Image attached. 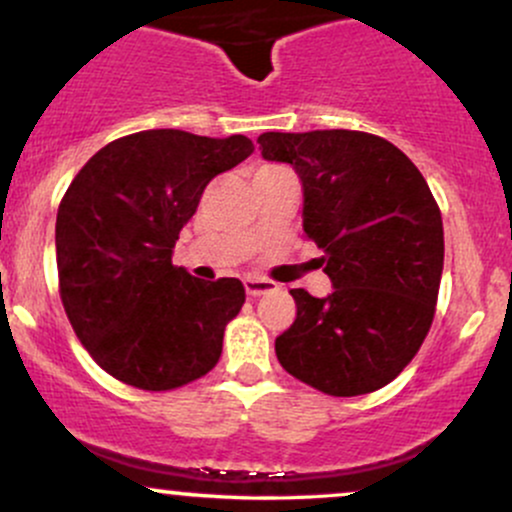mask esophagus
<instances>
[{"label":"esophagus","mask_w":512,"mask_h":512,"mask_svg":"<svg viewBox=\"0 0 512 512\" xmlns=\"http://www.w3.org/2000/svg\"><path fill=\"white\" fill-rule=\"evenodd\" d=\"M243 284H245V291L250 296H262V294H269V291L277 289V284L269 282V279H260V277H245Z\"/></svg>","instance_id":"1"}]
</instances>
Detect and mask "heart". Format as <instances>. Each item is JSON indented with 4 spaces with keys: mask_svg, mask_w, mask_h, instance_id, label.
I'll list each match as a JSON object with an SVG mask.
<instances>
[{
    "mask_svg": "<svg viewBox=\"0 0 512 512\" xmlns=\"http://www.w3.org/2000/svg\"><path fill=\"white\" fill-rule=\"evenodd\" d=\"M262 170H279V167H262Z\"/></svg>",
    "mask_w": 512,
    "mask_h": 512,
    "instance_id": "obj_1",
    "label": "heart"
}]
</instances>
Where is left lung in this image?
Here are the masks:
<instances>
[{
    "instance_id": "obj_1",
    "label": "left lung",
    "mask_w": 512,
    "mask_h": 512,
    "mask_svg": "<svg viewBox=\"0 0 512 512\" xmlns=\"http://www.w3.org/2000/svg\"><path fill=\"white\" fill-rule=\"evenodd\" d=\"M257 143L301 177L303 233L335 286L325 299L291 289L296 320L274 342L279 364L328 396L381 389L435 318L445 233L428 182L372 133H262Z\"/></svg>"
}]
</instances>
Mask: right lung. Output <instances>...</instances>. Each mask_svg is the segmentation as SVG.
<instances>
[{
  "label": "right lung",
  "mask_w": 512,
  "mask_h": 512,
  "mask_svg": "<svg viewBox=\"0 0 512 512\" xmlns=\"http://www.w3.org/2000/svg\"><path fill=\"white\" fill-rule=\"evenodd\" d=\"M252 150L245 136L155 128L111 140L72 179L55 221L60 299L106 374L170 391L216 367L245 286L194 279L172 250L206 184Z\"/></svg>",
  "instance_id": "right-lung-1"
}]
</instances>
